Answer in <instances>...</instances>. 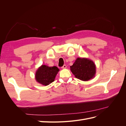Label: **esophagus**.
I'll return each instance as SVG.
<instances>
[{
    "label": "esophagus",
    "mask_w": 126,
    "mask_h": 126,
    "mask_svg": "<svg viewBox=\"0 0 126 126\" xmlns=\"http://www.w3.org/2000/svg\"><path fill=\"white\" fill-rule=\"evenodd\" d=\"M66 67H67V66H66V64H64V65L62 68H63V69H65V68H66Z\"/></svg>",
    "instance_id": "34e87169"
}]
</instances>
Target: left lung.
<instances>
[{"label":"left lung","mask_w":126,"mask_h":126,"mask_svg":"<svg viewBox=\"0 0 126 126\" xmlns=\"http://www.w3.org/2000/svg\"><path fill=\"white\" fill-rule=\"evenodd\" d=\"M70 70L76 78L82 81L93 78L96 74V65L92 60L85 58H77Z\"/></svg>","instance_id":"1"}]
</instances>
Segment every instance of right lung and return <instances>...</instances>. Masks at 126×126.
Returning a JSON list of instances; mask_svg holds the SVG:
<instances>
[{"instance_id":"add662e5","label":"right lung","mask_w":126,"mask_h":126,"mask_svg":"<svg viewBox=\"0 0 126 126\" xmlns=\"http://www.w3.org/2000/svg\"><path fill=\"white\" fill-rule=\"evenodd\" d=\"M59 71V69L56 66L48 67L42 65L36 72L35 79L40 84L47 86L54 81L56 76Z\"/></svg>"}]
</instances>
